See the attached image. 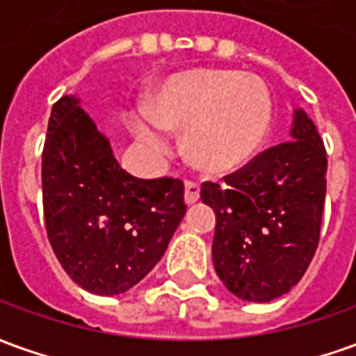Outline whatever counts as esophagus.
I'll use <instances>...</instances> for the list:
<instances>
[{
  "label": "esophagus",
  "mask_w": 356,
  "mask_h": 356,
  "mask_svg": "<svg viewBox=\"0 0 356 356\" xmlns=\"http://www.w3.org/2000/svg\"><path fill=\"white\" fill-rule=\"evenodd\" d=\"M200 198V186L195 181H186L185 183V202L195 204Z\"/></svg>",
  "instance_id": "34e87169"
}]
</instances>
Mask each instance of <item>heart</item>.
Instances as JSON below:
<instances>
[{
  "mask_svg": "<svg viewBox=\"0 0 356 356\" xmlns=\"http://www.w3.org/2000/svg\"><path fill=\"white\" fill-rule=\"evenodd\" d=\"M150 121H136L144 150H168L165 131H185L191 163L208 175L243 168L258 152L272 125V98L262 81L231 69H193L171 74L148 102Z\"/></svg>",
  "mask_w": 356,
  "mask_h": 356,
  "instance_id": "obj_1",
  "label": "heart"
}]
</instances>
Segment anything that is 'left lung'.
Instances as JSON below:
<instances>
[{
  "mask_svg": "<svg viewBox=\"0 0 356 356\" xmlns=\"http://www.w3.org/2000/svg\"><path fill=\"white\" fill-rule=\"evenodd\" d=\"M291 136L225 175L223 183H202L200 196L216 212V272L243 300L270 302L289 293L320 241L324 143L302 109H295Z\"/></svg>",
  "mask_w": 356,
  "mask_h": 356,
  "instance_id": "1",
  "label": "left lung"
}]
</instances>
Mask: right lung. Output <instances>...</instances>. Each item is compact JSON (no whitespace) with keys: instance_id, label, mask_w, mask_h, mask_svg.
Returning <instances> with one entry per match:
<instances>
[{"instance_id":"add662e5","label":"right lung","mask_w":356,"mask_h":356,"mask_svg":"<svg viewBox=\"0 0 356 356\" xmlns=\"http://www.w3.org/2000/svg\"><path fill=\"white\" fill-rule=\"evenodd\" d=\"M181 179H138L113 158L79 98L54 104L42 152L46 231L71 280L119 295L143 280L186 212Z\"/></svg>"}]
</instances>
